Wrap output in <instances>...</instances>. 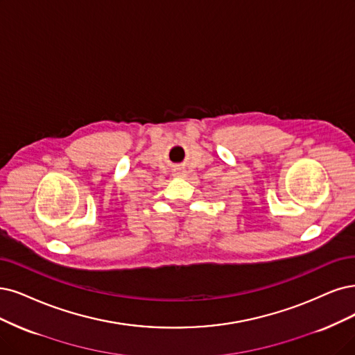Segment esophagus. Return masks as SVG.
Instances as JSON below:
<instances>
[{
  "mask_svg": "<svg viewBox=\"0 0 355 355\" xmlns=\"http://www.w3.org/2000/svg\"><path fill=\"white\" fill-rule=\"evenodd\" d=\"M184 173H186V171L182 169V168H175V169H174V173H173V175H174V177H177V178H181V177H184Z\"/></svg>",
  "mask_w": 355,
  "mask_h": 355,
  "instance_id": "obj_1",
  "label": "esophagus"
}]
</instances>
